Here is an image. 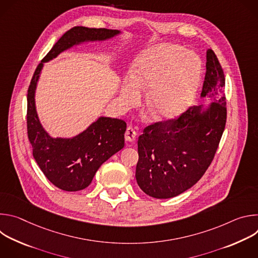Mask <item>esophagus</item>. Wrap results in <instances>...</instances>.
Listing matches in <instances>:
<instances>
[{
  "label": "esophagus",
  "instance_id": "34e87169",
  "mask_svg": "<svg viewBox=\"0 0 258 258\" xmlns=\"http://www.w3.org/2000/svg\"><path fill=\"white\" fill-rule=\"evenodd\" d=\"M124 138L127 142H134L137 138V132L132 126H127L124 134Z\"/></svg>",
  "mask_w": 258,
  "mask_h": 258
}]
</instances>
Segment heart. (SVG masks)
<instances>
[{
	"mask_svg": "<svg viewBox=\"0 0 258 258\" xmlns=\"http://www.w3.org/2000/svg\"><path fill=\"white\" fill-rule=\"evenodd\" d=\"M201 61L193 53L172 44L145 50L134 66V78L122 86V98L135 102L142 89L153 88L147 98L150 113L159 119L172 118L193 100L200 80Z\"/></svg>",
	"mask_w": 258,
	"mask_h": 258,
	"instance_id": "heart-1",
	"label": "heart"
}]
</instances>
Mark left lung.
Here are the masks:
<instances>
[{
    "label": "left lung",
    "instance_id": "1",
    "mask_svg": "<svg viewBox=\"0 0 258 258\" xmlns=\"http://www.w3.org/2000/svg\"><path fill=\"white\" fill-rule=\"evenodd\" d=\"M226 79L215 53L206 52L201 97L207 110L191 106L177 118L157 121L139 137L136 178L144 193L157 199L175 197L202 177L212 162L227 121Z\"/></svg>",
    "mask_w": 258,
    "mask_h": 258
}]
</instances>
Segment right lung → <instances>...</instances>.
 I'll use <instances>...</instances> for the list:
<instances>
[{
    "label": "right lung",
    "mask_w": 258,
    "mask_h": 258,
    "mask_svg": "<svg viewBox=\"0 0 258 258\" xmlns=\"http://www.w3.org/2000/svg\"><path fill=\"white\" fill-rule=\"evenodd\" d=\"M120 31L75 26L67 30L36 67L27 91V136L32 154L46 177L57 188L76 192L86 189L99 167L124 146L125 121L100 117L85 132L72 139L51 138L43 128L35 110L36 83L45 62L61 52L87 41H104Z\"/></svg>",
    "instance_id": "right-lung-1"
}]
</instances>
